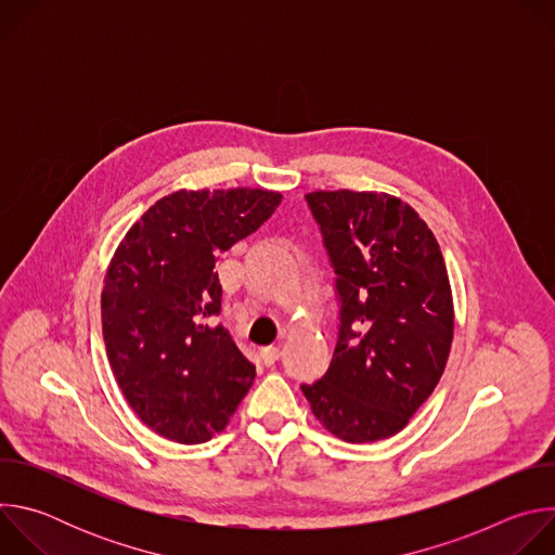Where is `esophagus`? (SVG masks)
Here are the masks:
<instances>
[{
	"instance_id": "obj_1",
	"label": "esophagus",
	"mask_w": 555,
	"mask_h": 555,
	"mask_svg": "<svg viewBox=\"0 0 555 555\" xmlns=\"http://www.w3.org/2000/svg\"><path fill=\"white\" fill-rule=\"evenodd\" d=\"M279 358H281V347L270 345V347H263V349H261V360H263L266 366H272Z\"/></svg>"
}]
</instances>
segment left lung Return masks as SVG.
I'll use <instances>...</instances> for the list:
<instances>
[{
    "mask_svg": "<svg viewBox=\"0 0 555 555\" xmlns=\"http://www.w3.org/2000/svg\"><path fill=\"white\" fill-rule=\"evenodd\" d=\"M334 268L338 340L327 373L300 384L330 433L366 443L400 433L435 390L452 345V292L426 221L384 193L305 195Z\"/></svg>",
    "mask_w": 555,
    "mask_h": 555,
    "instance_id": "left-lung-1",
    "label": "left lung"
}]
</instances>
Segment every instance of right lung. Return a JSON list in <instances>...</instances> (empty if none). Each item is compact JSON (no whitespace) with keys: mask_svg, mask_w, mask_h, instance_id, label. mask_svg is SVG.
I'll return each instance as SVG.
<instances>
[{"mask_svg":"<svg viewBox=\"0 0 555 555\" xmlns=\"http://www.w3.org/2000/svg\"><path fill=\"white\" fill-rule=\"evenodd\" d=\"M281 204L263 189L178 191L125 234L101 296L114 377L133 413L160 437L204 443L244 400L255 364L219 323V255Z\"/></svg>","mask_w":555,"mask_h":555,"instance_id":"obj_1","label":"right lung"}]
</instances>
